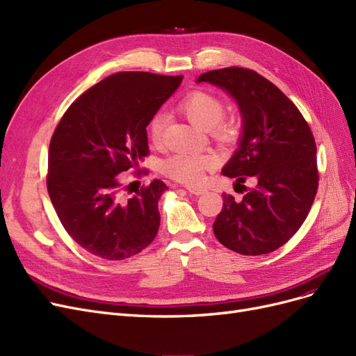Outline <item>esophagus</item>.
I'll use <instances>...</instances> for the list:
<instances>
[{"label": "esophagus", "mask_w": 356, "mask_h": 356, "mask_svg": "<svg viewBox=\"0 0 356 356\" xmlns=\"http://www.w3.org/2000/svg\"><path fill=\"white\" fill-rule=\"evenodd\" d=\"M186 188H187V191L190 193V195H195V196H202L203 193L207 191V190H204L203 187H193V186H187Z\"/></svg>", "instance_id": "esophagus-1"}]
</instances>
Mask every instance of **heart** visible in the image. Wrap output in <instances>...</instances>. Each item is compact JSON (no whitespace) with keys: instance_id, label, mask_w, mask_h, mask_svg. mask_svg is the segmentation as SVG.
Wrapping results in <instances>:
<instances>
[{"instance_id":"1","label":"heart","mask_w":356,"mask_h":356,"mask_svg":"<svg viewBox=\"0 0 356 356\" xmlns=\"http://www.w3.org/2000/svg\"><path fill=\"white\" fill-rule=\"evenodd\" d=\"M179 110L188 120L211 135L220 143H232L236 138V127L232 122L224 120L225 105L224 102L209 92L196 90L188 93L179 102ZM166 127V117L163 114H156L148 123V136L154 145L163 143ZM217 165V157L212 153H188L181 152L169 156L161 170L169 178L186 182V184H199L203 181L207 170Z\"/></svg>"}]
</instances>
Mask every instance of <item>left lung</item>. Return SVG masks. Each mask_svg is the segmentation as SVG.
<instances>
[{
  "label": "left lung",
  "instance_id": "8db88e82",
  "mask_svg": "<svg viewBox=\"0 0 356 356\" xmlns=\"http://www.w3.org/2000/svg\"><path fill=\"white\" fill-rule=\"evenodd\" d=\"M202 81L232 95L242 114L239 149L222 175L238 182L251 178L254 184L241 202L224 193L212 225L215 238L242 255L273 252L297 233L315 200L319 174L314 134L297 106L252 70H213L203 72Z\"/></svg>",
  "mask_w": 356,
  "mask_h": 356
}]
</instances>
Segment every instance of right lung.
<instances>
[{
    "label": "right lung",
    "instance_id": "obj_1",
    "mask_svg": "<svg viewBox=\"0 0 356 356\" xmlns=\"http://www.w3.org/2000/svg\"><path fill=\"white\" fill-rule=\"evenodd\" d=\"M182 75L117 72L75 99L49 147L47 191L71 238L104 260L136 255L156 238L163 181L124 191L122 174L148 156L147 126ZM147 170H136L143 177Z\"/></svg>",
    "mask_w": 356,
    "mask_h": 356
}]
</instances>
